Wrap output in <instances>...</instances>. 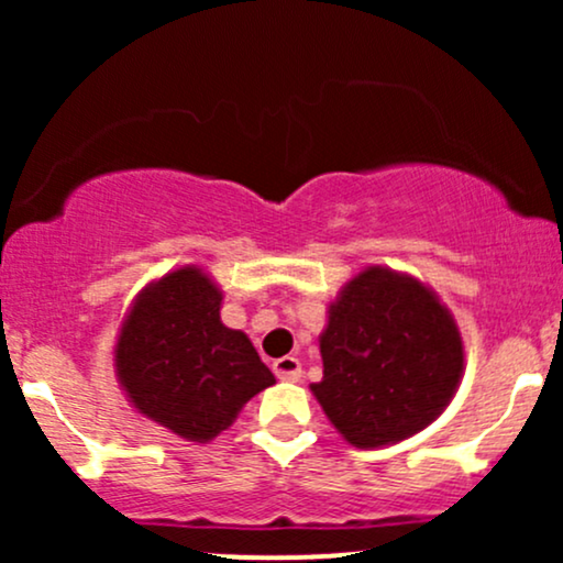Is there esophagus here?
<instances>
[{
    "instance_id": "esophagus-1",
    "label": "esophagus",
    "mask_w": 563,
    "mask_h": 563,
    "mask_svg": "<svg viewBox=\"0 0 563 563\" xmlns=\"http://www.w3.org/2000/svg\"><path fill=\"white\" fill-rule=\"evenodd\" d=\"M275 376L280 380H299L301 378V363L296 357H280L273 363Z\"/></svg>"
}]
</instances>
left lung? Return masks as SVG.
<instances>
[{"mask_svg": "<svg viewBox=\"0 0 563 563\" xmlns=\"http://www.w3.org/2000/svg\"><path fill=\"white\" fill-rule=\"evenodd\" d=\"M314 397L354 448L399 442L448 407L463 344L429 288L389 269H365L341 290L320 335Z\"/></svg>", "mask_w": 563, "mask_h": 563, "instance_id": "1", "label": "left lung"}]
</instances>
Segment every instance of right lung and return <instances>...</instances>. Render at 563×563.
I'll return each instance as SVG.
<instances>
[{"label": "right lung", "mask_w": 563, "mask_h": 563, "mask_svg": "<svg viewBox=\"0 0 563 563\" xmlns=\"http://www.w3.org/2000/svg\"><path fill=\"white\" fill-rule=\"evenodd\" d=\"M219 303L222 294L200 269H177L140 294L115 344V371L134 407L192 442L228 429L275 384L249 335L222 325Z\"/></svg>", "instance_id": "obj_1"}]
</instances>
